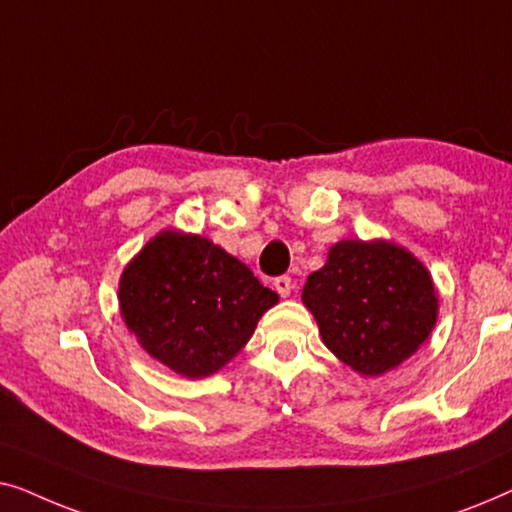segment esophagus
Returning <instances> with one entry per match:
<instances>
[{
  "label": "esophagus",
  "instance_id": "esophagus-1",
  "mask_svg": "<svg viewBox=\"0 0 512 512\" xmlns=\"http://www.w3.org/2000/svg\"><path fill=\"white\" fill-rule=\"evenodd\" d=\"M275 289H277V293L279 296H291V291H293V282H291V277L289 275H279V277H275Z\"/></svg>",
  "mask_w": 512,
  "mask_h": 512
}]
</instances>
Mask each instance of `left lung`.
<instances>
[{"label": "left lung", "instance_id": "left-lung-1", "mask_svg": "<svg viewBox=\"0 0 512 512\" xmlns=\"http://www.w3.org/2000/svg\"><path fill=\"white\" fill-rule=\"evenodd\" d=\"M303 303L324 345L356 373L382 375L417 352L438 314L431 275L389 242L347 240L307 277Z\"/></svg>", "mask_w": 512, "mask_h": 512}]
</instances>
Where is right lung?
I'll list each match as a JSON object with an SVG mask.
<instances>
[{
	"mask_svg": "<svg viewBox=\"0 0 512 512\" xmlns=\"http://www.w3.org/2000/svg\"><path fill=\"white\" fill-rule=\"evenodd\" d=\"M118 298L139 345L186 377L226 366L279 300L221 247L174 230L139 251L123 272Z\"/></svg>",
	"mask_w": 512,
	"mask_h": 512,
	"instance_id": "obj_1",
	"label": "right lung"
}]
</instances>
